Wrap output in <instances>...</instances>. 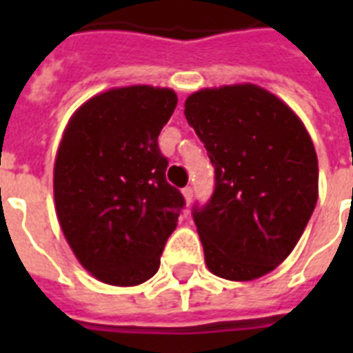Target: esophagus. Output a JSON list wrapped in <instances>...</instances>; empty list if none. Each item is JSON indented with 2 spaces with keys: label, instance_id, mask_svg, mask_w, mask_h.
<instances>
[{
  "label": "esophagus",
  "instance_id": "1",
  "mask_svg": "<svg viewBox=\"0 0 353 353\" xmlns=\"http://www.w3.org/2000/svg\"><path fill=\"white\" fill-rule=\"evenodd\" d=\"M183 196H185V201H187V205L192 203V198H194V190L190 187L183 188Z\"/></svg>",
  "mask_w": 353,
  "mask_h": 353
}]
</instances>
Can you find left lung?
I'll use <instances>...</instances> for the list:
<instances>
[{"label": "left lung", "mask_w": 353, "mask_h": 353, "mask_svg": "<svg viewBox=\"0 0 353 353\" xmlns=\"http://www.w3.org/2000/svg\"><path fill=\"white\" fill-rule=\"evenodd\" d=\"M185 117L214 166L209 203L192 218L210 273L260 279L290 256L319 198L310 133L288 104L254 84L196 91Z\"/></svg>", "instance_id": "obj_1"}]
</instances>
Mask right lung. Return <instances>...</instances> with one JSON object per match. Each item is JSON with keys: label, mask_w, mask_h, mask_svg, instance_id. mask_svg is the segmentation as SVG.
<instances>
[{"label": "right lung", "mask_w": 353, "mask_h": 353, "mask_svg": "<svg viewBox=\"0 0 353 353\" xmlns=\"http://www.w3.org/2000/svg\"><path fill=\"white\" fill-rule=\"evenodd\" d=\"M177 106L168 88L130 85L74 112L54 161V205L74 256L95 279H152L185 198L166 181L157 137Z\"/></svg>", "instance_id": "obj_1"}]
</instances>
